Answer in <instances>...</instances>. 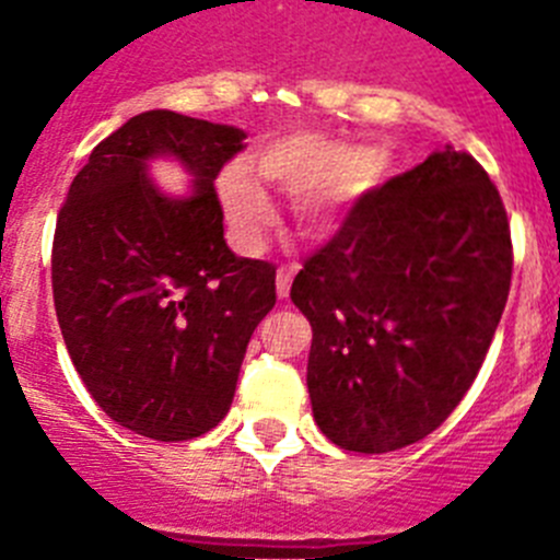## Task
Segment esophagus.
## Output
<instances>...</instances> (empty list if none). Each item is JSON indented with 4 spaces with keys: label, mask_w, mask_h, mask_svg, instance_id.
I'll list each match as a JSON object with an SVG mask.
<instances>
[{
    "label": "esophagus",
    "mask_w": 560,
    "mask_h": 560,
    "mask_svg": "<svg viewBox=\"0 0 560 560\" xmlns=\"http://www.w3.org/2000/svg\"><path fill=\"white\" fill-rule=\"evenodd\" d=\"M291 275H294V271H291V269H280V271H277V296H280V300H285V296H289Z\"/></svg>",
    "instance_id": "obj_1"
}]
</instances>
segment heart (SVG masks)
<instances>
[{
  "mask_svg": "<svg viewBox=\"0 0 560 560\" xmlns=\"http://www.w3.org/2000/svg\"><path fill=\"white\" fill-rule=\"evenodd\" d=\"M384 162L348 142L291 133L257 153V176L291 196V215L305 237H330L350 207L381 179ZM244 162H230L219 176V199L237 249L257 252L275 224V205Z\"/></svg>",
  "mask_w": 560,
  "mask_h": 560,
  "instance_id": "1",
  "label": "heart"
}]
</instances>
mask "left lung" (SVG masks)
I'll list each match as a JSON object with an SVG mask.
<instances>
[{
	"instance_id": "1",
	"label": "left lung",
	"mask_w": 560,
	"mask_h": 560,
	"mask_svg": "<svg viewBox=\"0 0 560 560\" xmlns=\"http://www.w3.org/2000/svg\"><path fill=\"white\" fill-rule=\"evenodd\" d=\"M511 271L508 212L471 153L446 145L364 192L291 283L325 438L384 454L432 434L482 368Z\"/></svg>"
}]
</instances>
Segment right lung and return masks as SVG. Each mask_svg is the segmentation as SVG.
<instances>
[{
	"label": "right lung",
	"instance_id": "add662e5",
	"mask_svg": "<svg viewBox=\"0 0 560 560\" xmlns=\"http://www.w3.org/2000/svg\"><path fill=\"white\" fill-rule=\"evenodd\" d=\"M235 126L153 108L89 153L58 212L52 296L63 341L97 407L122 429L176 443L219 427L257 323L275 308V266L224 241L215 176ZM179 161L182 197L150 179Z\"/></svg>",
	"mask_w": 560,
	"mask_h": 560
}]
</instances>
